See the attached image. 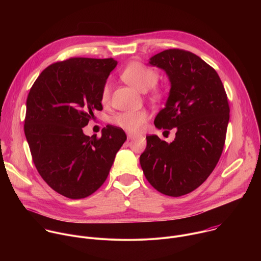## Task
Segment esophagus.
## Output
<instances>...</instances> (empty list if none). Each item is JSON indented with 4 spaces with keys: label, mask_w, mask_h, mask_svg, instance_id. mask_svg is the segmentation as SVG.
Masks as SVG:
<instances>
[{
    "label": "esophagus",
    "mask_w": 261,
    "mask_h": 261,
    "mask_svg": "<svg viewBox=\"0 0 261 261\" xmlns=\"http://www.w3.org/2000/svg\"><path fill=\"white\" fill-rule=\"evenodd\" d=\"M127 137H128V139H129V140H131V139L135 138V135H134V134H132V133H128V134H127Z\"/></svg>",
    "instance_id": "esophagus-1"
}]
</instances>
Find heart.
<instances>
[{"label":"heart","mask_w":261,"mask_h":261,"mask_svg":"<svg viewBox=\"0 0 261 261\" xmlns=\"http://www.w3.org/2000/svg\"><path fill=\"white\" fill-rule=\"evenodd\" d=\"M122 80L129 86L145 92L147 90L155 87L159 80L158 72L140 62L134 61L129 63L121 73ZM153 96L158 98L160 96L159 90L153 91ZM110 99V84L105 83L101 90L100 100L102 104H107ZM148 119V114L145 110H133V111H124L119 113L113 117V122L118 127L128 131V132H139L144 127Z\"/></svg>","instance_id":"b5f03b06"}]
</instances>
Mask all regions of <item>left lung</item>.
I'll list each match as a JSON object with an SVG mask.
<instances>
[{"label":"left lung","instance_id":"1","mask_svg":"<svg viewBox=\"0 0 261 261\" xmlns=\"http://www.w3.org/2000/svg\"><path fill=\"white\" fill-rule=\"evenodd\" d=\"M150 64L163 69L171 84L155 126L176 132L170 143L157 135L146 136L139 161L157 191L178 197L198 188L215 169L225 144L228 99L216 70L190 51L166 49L152 57Z\"/></svg>","mask_w":261,"mask_h":261}]
</instances>
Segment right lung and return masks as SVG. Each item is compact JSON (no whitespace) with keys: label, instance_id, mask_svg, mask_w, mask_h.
<instances>
[{"label":"right lung","instance_id":"right-lung-1","mask_svg":"<svg viewBox=\"0 0 261 261\" xmlns=\"http://www.w3.org/2000/svg\"><path fill=\"white\" fill-rule=\"evenodd\" d=\"M109 59L70 58L45 68L27 98L24 134L41 177L59 194L81 199L97 191L127 139L107 125L101 137L83 128L102 110L101 90L117 66Z\"/></svg>","mask_w":261,"mask_h":261}]
</instances>
